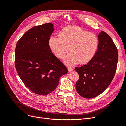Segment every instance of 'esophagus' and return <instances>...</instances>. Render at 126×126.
Instances as JSON below:
<instances>
[{
  "instance_id": "34e87169",
  "label": "esophagus",
  "mask_w": 126,
  "mask_h": 126,
  "mask_svg": "<svg viewBox=\"0 0 126 126\" xmlns=\"http://www.w3.org/2000/svg\"><path fill=\"white\" fill-rule=\"evenodd\" d=\"M68 71L69 72H71L72 71L74 70V68L72 67H68Z\"/></svg>"
}]
</instances>
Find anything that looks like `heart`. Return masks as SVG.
Wrapping results in <instances>:
<instances>
[{"label": "heart", "mask_w": 126, "mask_h": 126, "mask_svg": "<svg viewBox=\"0 0 126 126\" xmlns=\"http://www.w3.org/2000/svg\"><path fill=\"white\" fill-rule=\"evenodd\" d=\"M59 38L51 36L48 41L51 51L57 58L64 59L68 66L79 62L86 64L93 59L97 52L99 40L96 35L76 26L67 27L59 32Z\"/></svg>", "instance_id": "1"}]
</instances>
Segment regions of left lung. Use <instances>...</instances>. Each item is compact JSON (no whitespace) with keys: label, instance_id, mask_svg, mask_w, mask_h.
I'll return each mask as SVG.
<instances>
[{"label":"left lung","instance_id":"1","mask_svg":"<svg viewBox=\"0 0 126 126\" xmlns=\"http://www.w3.org/2000/svg\"><path fill=\"white\" fill-rule=\"evenodd\" d=\"M98 37V50L93 59L87 64L75 69L79 76L76 89L85 98H93L104 92L116 72L118 54L115 44L104 31Z\"/></svg>","mask_w":126,"mask_h":126}]
</instances>
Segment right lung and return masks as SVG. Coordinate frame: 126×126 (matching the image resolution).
Returning <instances> with one entry per match:
<instances>
[{
  "mask_svg": "<svg viewBox=\"0 0 126 126\" xmlns=\"http://www.w3.org/2000/svg\"><path fill=\"white\" fill-rule=\"evenodd\" d=\"M54 25L47 23L27 31L17 42L15 64L25 86L33 93L46 95L54 91L66 67L51 52L48 41Z\"/></svg>",
  "mask_w": 126,
  "mask_h": 126,
  "instance_id": "obj_1",
  "label": "right lung"
}]
</instances>
